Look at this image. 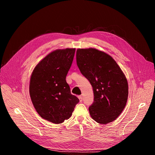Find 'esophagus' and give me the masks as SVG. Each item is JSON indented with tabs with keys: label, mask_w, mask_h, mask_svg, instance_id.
Masks as SVG:
<instances>
[{
	"label": "esophagus",
	"mask_w": 155,
	"mask_h": 155,
	"mask_svg": "<svg viewBox=\"0 0 155 155\" xmlns=\"http://www.w3.org/2000/svg\"><path fill=\"white\" fill-rule=\"evenodd\" d=\"M78 97V98H79V101H80V102H82V100H83L82 97L81 95H79Z\"/></svg>",
	"instance_id": "esophagus-1"
}]
</instances>
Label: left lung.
<instances>
[{
  "label": "left lung",
  "instance_id": "1",
  "mask_svg": "<svg viewBox=\"0 0 155 155\" xmlns=\"http://www.w3.org/2000/svg\"><path fill=\"white\" fill-rule=\"evenodd\" d=\"M77 64L91 84L94 102L89 107L91 118L106 124L116 120L126 106L128 84L115 61L94 48L78 49Z\"/></svg>",
  "mask_w": 155,
  "mask_h": 155
}]
</instances>
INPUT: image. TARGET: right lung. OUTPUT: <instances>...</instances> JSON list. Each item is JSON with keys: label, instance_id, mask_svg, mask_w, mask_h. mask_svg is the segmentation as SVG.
<instances>
[{"label": "right lung", "instance_id": "obj_1", "mask_svg": "<svg viewBox=\"0 0 155 155\" xmlns=\"http://www.w3.org/2000/svg\"><path fill=\"white\" fill-rule=\"evenodd\" d=\"M75 52L74 48L57 49L40 62L31 74L29 94L38 114L54 124L71 117L79 99L66 82Z\"/></svg>", "mask_w": 155, "mask_h": 155}]
</instances>
